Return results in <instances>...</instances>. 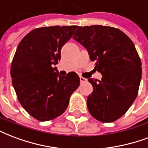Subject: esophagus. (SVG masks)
<instances>
[{
    "label": "esophagus",
    "instance_id": "34e87169",
    "mask_svg": "<svg viewBox=\"0 0 148 148\" xmlns=\"http://www.w3.org/2000/svg\"><path fill=\"white\" fill-rule=\"evenodd\" d=\"M80 82H81L82 83L85 82H86V79H85V78H84V77H80Z\"/></svg>",
    "mask_w": 148,
    "mask_h": 148
}]
</instances>
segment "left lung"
Segmentation results:
<instances>
[{
	"label": "left lung",
	"instance_id": "obj_1",
	"mask_svg": "<svg viewBox=\"0 0 148 148\" xmlns=\"http://www.w3.org/2000/svg\"><path fill=\"white\" fill-rule=\"evenodd\" d=\"M73 38L87 49L103 76L101 81L88 79L93 87L87 98L88 111L99 121H114L138 93L142 68L135 45L121 30L101 25L77 27Z\"/></svg>",
	"mask_w": 148,
	"mask_h": 148
}]
</instances>
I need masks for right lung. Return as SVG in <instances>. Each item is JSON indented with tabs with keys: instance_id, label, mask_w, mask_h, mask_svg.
<instances>
[{
	"instance_id": "add662e5",
	"label": "right lung",
	"mask_w": 148,
	"mask_h": 148,
	"mask_svg": "<svg viewBox=\"0 0 148 148\" xmlns=\"http://www.w3.org/2000/svg\"><path fill=\"white\" fill-rule=\"evenodd\" d=\"M77 28H37L27 34L17 47L11 66L13 87L24 109L39 121L61 115L71 94L79 86L80 78L75 72L62 76L53 67L60 60L62 47Z\"/></svg>"
}]
</instances>
